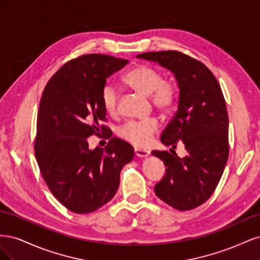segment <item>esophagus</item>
Here are the masks:
<instances>
[{"label": "esophagus", "instance_id": "esophagus-1", "mask_svg": "<svg viewBox=\"0 0 260 260\" xmlns=\"http://www.w3.org/2000/svg\"><path fill=\"white\" fill-rule=\"evenodd\" d=\"M135 153H136V155L139 156V157H146V156H148L149 151H147V149H142V148L136 147V148H135Z\"/></svg>", "mask_w": 260, "mask_h": 260}]
</instances>
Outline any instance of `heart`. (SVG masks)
I'll use <instances>...</instances> for the list:
<instances>
[{
	"label": "heart",
	"instance_id": "obj_1",
	"mask_svg": "<svg viewBox=\"0 0 260 260\" xmlns=\"http://www.w3.org/2000/svg\"><path fill=\"white\" fill-rule=\"evenodd\" d=\"M123 82L131 89L148 95L157 111L167 114L175 107L178 99L176 82L164 78L158 68L140 64L131 68L123 76ZM101 102L105 112L114 116L119 111V92L112 82L104 84L101 91ZM158 121L155 118L146 120H128L118 128V136L136 146H145L152 136L158 130Z\"/></svg>",
	"mask_w": 260,
	"mask_h": 260
}]
</instances>
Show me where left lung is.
<instances>
[{"label": "left lung", "mask_w": 260, "mask_h": 260, "mask_svg": "<svg viewBox=\"0 0 260 260\" xmlns=\"http://www.w3.org/2000/svg\"><path fill=\"white\" fill-rule=\"evenodd\" d=\"M138 56L170 69L180 89L178 111L160 141L172 148L182 143L187 154L180 158L166 151L152 152L167 167L155 193L175 209H194L215 192L229 157V117L222 90L207 66L182 52H147Z\"/></svg>", "instance_id": "left-lung-1"}]
</instances>
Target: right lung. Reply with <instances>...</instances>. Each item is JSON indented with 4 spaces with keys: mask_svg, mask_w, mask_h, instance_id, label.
Returning <instances> with one entry per match:
<instances>
[{
    "mask_svg": "<svg viewBox=\"0 0 260 260\" xmlns=\"http://www.w3.org/2000/svg\"><path fill=\"white\" fill-rule=\"evenodd\" d=\"M128 59L86 54L67 61L46 83L40 101L35 154L46 185L76 214H90L111 201L132 146L111 138L101 91ZM110 138L104 149H88L90 135Z\"/></svg>",
    "mask_w": 260,
    "mask_h": 260,
    "instance_id": "right-lung-1",
    "label": "right lung"
}]
</instances>
